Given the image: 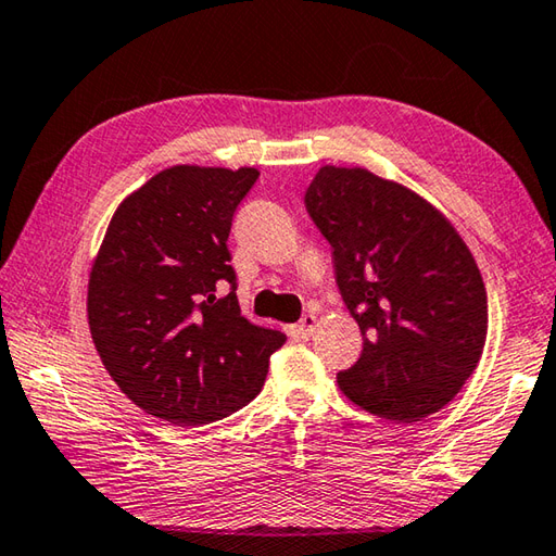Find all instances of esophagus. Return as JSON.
<instances>
[{"label": "esophagus", "instance_id": "obj_1", "mask_svg": "<svg viewBox=\"0 0 556 556\" xmlns=\"http://www.w3.org/2000/svg\"><path fill=\"white\" fill-rule=\"evenodd\" d=\"M315 328H318V318H315L313 313H306L296 325V334L301 337V340H308V337H313Z\"/></svg>", "mask_w": 556, "mask_h": 556}]
</instances>
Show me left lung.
Segmentation results:
<instances>
[{
	"label": "left lung",
	"mask_w": 556,
	"mask_h": 556,
	"mask_svg": "<svg viewBox=\"0 0 556 556\" xmlns=\"http://www.w3.org/2000/svg\"><path fill=\"white\" fill-rule=\"evenodd\" d=\"M306 210L332 245L364 352L337 386L356 407L419 421L460 393L484 352L489 308L470 248L429 200L362 166L325 163Z\"/></svg>",
	"instance_id": "left-lung-1"
}]
</instances>
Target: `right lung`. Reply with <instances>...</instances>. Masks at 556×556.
Wrapping results in <instances>:
<instances>
[{
  "mask_svg": "<svg viewBox=\"0 0 556 556\" xmlns=\"http://www.w3.org/2000/svg\"><path fill=\"white\" fill-rule=\"evenodd\" d=\"M253 166L178 163L129 192L89 275L91 340L147 415L200 427L241 409L287 337L248 323L226 241Z\"/></svg>",
  "mask_w": 556,
  "mask_h": 556,
  "instance_id": "right-lung-1",
  "label": "right lung"
}]
</instances>
